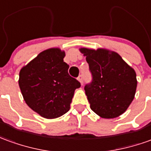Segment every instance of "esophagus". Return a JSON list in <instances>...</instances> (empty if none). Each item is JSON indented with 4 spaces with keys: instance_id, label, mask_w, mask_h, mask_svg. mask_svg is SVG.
Instances as JSON below:
<instances>
[{
    "instance_id": "34e87169",
    "label": "esophagus",
    "mask_w": 151,
    "mask_h": 151,
    "mask_svg": "<svg viewBox=\"0 0 151 151\" xmlns=\"http://www.w3.org/2000/svg\"><path fill=\"white\" fill-rule=\"evenodd\" d=\"M78 80L79 82L81 83V84L83 85V76L82 75H79L78 77Z\"/></svg>"
}]
</instances>
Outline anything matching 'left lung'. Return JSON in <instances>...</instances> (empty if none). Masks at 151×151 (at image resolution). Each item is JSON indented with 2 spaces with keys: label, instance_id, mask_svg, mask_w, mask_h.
Returning <instances> with one entry per match:
<instances>
[{
  "label": "left lung",
  "instance_id": "1",
  "mask_svg": "<svg viewBox=\"0 0 151 151\" xmlns=\"http://www.w3.org/2000/svg\"><path fill=\"white\" fill-rule=\"evenodd\" d=\"M91 73L84 86L91 110L104 119H114L125 112L134 99L136 72L119 55L105 49L81 48Z\"/></svg>",
  "mask_w": 151,
  "mask_h": 151
}]
</instances>
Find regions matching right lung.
I'll use <instances>...</instances> for the list:
<instances>
[{"label":"right lung","instance_id":"add662e5","mask_svg":"<svg viewBox=\"0 0 151 151\" xmlns=\"http://www.w3.org/2000/svg\"><path fill=\"white\" fill-rule=\"evenodd\" d=\"M65 53L58 48L41 52L19 72V85L26 104L46 119L68 112L74 91L81 86L68 74Z\"/></svg>","mask_w":151,"mask_h":151}]
</instances>
